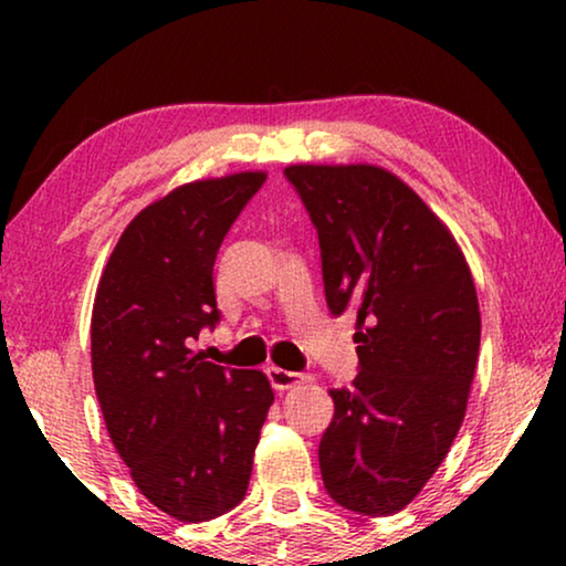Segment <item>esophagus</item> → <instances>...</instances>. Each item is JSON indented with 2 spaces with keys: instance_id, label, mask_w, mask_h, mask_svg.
<instances>
[{
  "instance_id": "34e87169",
  "label": "esophagus",
  "mask_w": 566,
  "mask_h": 566,
  "mask_svg": "<svg viewBox=\"0 0 566 566\" xmlns=\"http://www.w3.org/2000/svg\"><path fill=\"white\" fill-rule=\"evenodd\" d=\"M268 378L270 384H273V389L277 391H289L293 386L304 384L306 376L304 374H293V370H285V368H268Z\"/></svg>"
}]
</instances>
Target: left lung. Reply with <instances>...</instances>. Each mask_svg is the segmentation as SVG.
I'll return each mask as SVG.
<instances>
[{"label": "left lung", "instance_id": "8db88e82", "mask_svg": "<svg viewBox=\"0 0 566 566\" xmlns=\"http://www.w3.org/2000/svg\"><path fill=\"white\" fill-rule=\"evenodd\" d=\"M322 247L332 314L353 312L360 370L319 443L329 497L394 515L451 451L476 374L482 316L451 229L389 169L291 165Z\"/></svg>", "mask_w": 566, "mask_h": 566}]
</instances>
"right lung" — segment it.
Returning a JSON list of instances; mask_svg holds the SVG:
<instances>
[{
	"mask_svg": "<svg viewBox=\"0 0 566 566\" xmlns=\"http://www.w3.org/2000/svg\"><path fill=\"white\" fill-rule=\"evenodd\" d=\"M265 172L192 180L128 223L92 306V378L107 436L138 490L180 523L244 500L273 405L262 370L190 350L219 322L216 252Z\"/></svg>",
	"mask_w": 566,
	"mask_h": 566,
	"instance_id": "right-lung-1",
	"label": "right lung"
}]
</instances>
